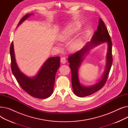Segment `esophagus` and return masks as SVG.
Here are the masks:
<instances>
[{
    "label": "esophagus",
    "instance_id": "obj_1",
    "mask_svg": "<svg viewBox=\"0 0 128 128\" xmlns=\"http://www.w3.org/2000/svg\"><path fill=\"white\" fill-rule=\"evenodd\" d=\"M66 62V58L65 56H63V57H62L61 58H60V62H61V63L62 64H65Z\"/></svg>",
    "mask_w": 128,
    "mask_h": 128
}]
</instances>
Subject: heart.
Returning a JSON list of instances; mask_svg holds the SVG:
<instances>
[{
  "instance_id": "heart-1",
  "label": "heart",
  "mask_w": 128,
  "mask_h": 128,
  "mask_svg": "<svg viewBox=\"0 0 128 128\" xmlns=\"http://www.w3.org/2000/svg\"><path fill=\"white\" fill-rule=\"evenodd\" d=\"M80 28L79 24L75 22L70 24L67 28L62 32L58 36L60 41H66L70 39L74 35L76 34ZM83 44V39L82 37H77L70 43L69 48L70 51L75 52L79 50L82 48Z\"/></svg>"
}]
</instances>
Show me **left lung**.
Returning a JSON list of instances; mask_svg holds the SVG:
<instances>
[{
    "instance_id": "8db88e82",
    "label": "left lung",
    "mask_w": 128,
    "mask_h": 128,
    "mask_svg": "<svg viewBox=\"0 0 128 128\" xmlns=\"http://www.w3.org/2000/svg\"><path fill=\"white\" fill-rule=\"evenodd\" d=\"M106 42L108 45L106 55V66L102 78L96 84L90 87L84 86L79 82L78 70L83 58L93 47L100 43ZM72 72V84L73 92L79 97L90 96L100 90L105 84L111 68L112 63V42L108 30L104 22L100 18L97 30L91 38V42L87 43L82 49L70 56L68 58Z\"/></svg>"
}]
</instances>
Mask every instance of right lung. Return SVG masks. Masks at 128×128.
Listing matches in <instances>:
<instances>
[{"mask_svg": "<svg viewBox=\"0 0 128 128\" xmlns=\"http://www.w3.org/2000/svg\"><path fill=\"white\" fill-rule=\"evenodd\" d=\"M32 14H28L23 17L18 24L19 26ZM11 68L13 74L21 88L28 94L38 98H46L53 92L55 77L57 70L60 65V58H50L47 60L34 77H30L21 72L16 63L13 42L10 48Z\"/></svg>", "mask_w": 128, "mask_h": 128, "instance_id": "obj_1", "label": "right lung"}]
</instances>
